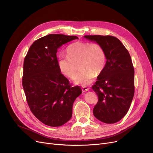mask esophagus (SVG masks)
<instances>
[{"label":"esophagus","instance_id":"esophagus-1","mask_svg":"<svg viewBox=\"0 0 153 153\" xmlns=\"http://www.w3.org/2000/svg\"><path fill=\"white\" fill-rule=\"evenodd\" d=\"M82 91L83 92H86L89 91V88H88L87 86H82Z\"/></svg>","mask_w":153,"mask_h":153}]
</instances>
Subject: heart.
<instances>
[{
	"label": "heart",
	"mask_w": 153,
	"mask_h": 153,
	"mask_svg": "<svg viewBox=\"0 0 153 153\" xmlns=\"http://www.w3.org/2000/svg\"><path fill=\"white\" fill-rule=\"evenodd\" d=\"M67 55H61L58 65L62 73L72 79L80 64L82 71L75 77L76 84L87 85L91 83L96 74H100L106 64V54L102 46L97 43L77 42L70 45L66 50Z\"/></svg>",
	"instance_id": "1"
}]
</instances>
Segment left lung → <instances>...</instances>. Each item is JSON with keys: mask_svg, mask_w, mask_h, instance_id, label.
Here are the masks:
<instances>
[{"mask_svg": "<svg viewBox=\"0 0 153 153\" xmlns=\"http://www.w3.org/2000/svg\"><path fill=\"white\" fill-rule=\"evenodd\" d=\"M100 45L106 54L105 68L92 89L98 96L94 115L105 123H114L129 110L134 93V70L131 56L120 40L113 36L85 35Z\"/></svg>", "mask_w": 153, "mask_h": 153, "instance_id": "1", "label": "left lung"}]
</instances>
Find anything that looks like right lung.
Wrapping results in <instances>:
<instances>
[{"label": "right lung", "mask_w": 153, "mask_h": 153, "mask_svg": "<svg viewBox=\"0 0 153 153\" xmlns=\"http://www.w3.org/2000/svg\"><path fill=\"white\" fill-rule=\"evenodd\" d=\"M76 36L50 34L31 45L24 59L22 85L29 108L40 122L60 126L71 119L72 105L82 93L72 87L61 73L56 53L58 48Z\"/></svg>", "instance_id": "1"}]
</instances>
